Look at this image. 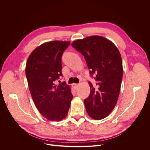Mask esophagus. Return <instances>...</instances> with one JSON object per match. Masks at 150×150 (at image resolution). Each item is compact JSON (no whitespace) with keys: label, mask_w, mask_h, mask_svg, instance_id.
Instances as JSON below:
<instances>
[{"label":"esophagus","mask_w":150,"mask_h":150,"mask_svg":"<svg viewBox=\"0 0 150 150\" xmlns=\"http://www.w3.org/2000/svg\"><path fill=\"white\" fill-rule=\"evenodd\" d=\"M72 87L74 88V89H76L77 88H78V84H75V83L72 84Z\"/></svg>","instance_id":"obj_1"}]
</instances>
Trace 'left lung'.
<instances>
[{"label": "left lung", "instance_id": "left-lung-1", "mask_svg": "<svg viewBox=\"0 0 150 150\" xmlns=\"http://www.w3.org/2000/svg\"><path fill=\"white\" fill-rule=\"evenodd\" d=\"M72 46L82 54L96 86L89 82L91 92L84 103L89 116L94 120L106 117L115 108L123 74L119 50L110 40L93 35L78 39Z\"/></svg>", "mask_w": 150, "mask_h": 150}]
</instances>
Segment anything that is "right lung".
I'll return each mask as SVG.
<instances>
[{"instance_id": "1", "label": "right lung", "mask_w": 150, "mask_h": 150, "mask_svg": "<svg viewBox=\"0 0 150 150\" xmlns=\"http://www.w3.org/2000/svg\"><path fill=\"white\" fill-rule=\"evenodd\" d=\"M69 44L57 40L45 42L32 52L27 61L25 75L34 103L40 114L52 121L65 118L73 97L65 82L55 83L62 76L61 57Z\"/></svg>"}]
</instances>
